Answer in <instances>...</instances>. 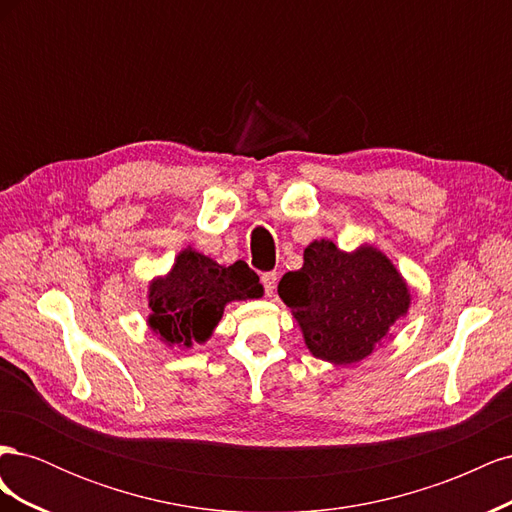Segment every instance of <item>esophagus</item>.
Instances as JSON below:
<instances>
[{"label": "esophagus", "instance_id": "obj_1", "mask_svg": "<svg viewBox=\"0 0 512 512\" xmlns=\"http://www.w3.org/2000/svg\"><path fill=\"white\" fill-rule=\"evenodd\" d=\"M262 286H265L267 297H273L275 288H277V273H275V271H269V273L262 275Z\"/></svg>", "mask_w": 512, "mask_h": 512}]
</instances>
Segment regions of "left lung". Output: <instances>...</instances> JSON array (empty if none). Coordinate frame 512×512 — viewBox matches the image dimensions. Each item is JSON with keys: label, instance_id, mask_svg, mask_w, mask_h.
<instances>
[{"label": "left lung", "instance_id": "obj_1", "mask_svg": "<svg viewBox=\"0 0 512 512\" xmlns=\"http://www.w3.org/2000/svg\"><path fill=\"white\" fill-rule=\"evenodd\" d=\"M277 292L299 322L307 350L335 365L367 359L412 301L404 277L374 245L344 252L327 239L305 247L303 267L288 271Z\"/></svg>", "mask_w": 512, "mask_h": 512}]
</instances>
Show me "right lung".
Here are the masks:
<instances>
[{
	"instance_id": "obj_1",
	"label": "right lung",
	"mask_w": 512,
	"mask_h": 512,
	"mask_svg": "<svg viewBox=\"0 0 512 512\" xmlns=\"http://www.w3.org/2000/svg\"><path fill=\"white\" fill-rule=\"evenodd\" d=\"M258 275L237 260L222 267L213 258L185 247L166 275L149 284V329L166 346L205 344L230 301L262 297Z\"/></svg>"
}]
</instances>
